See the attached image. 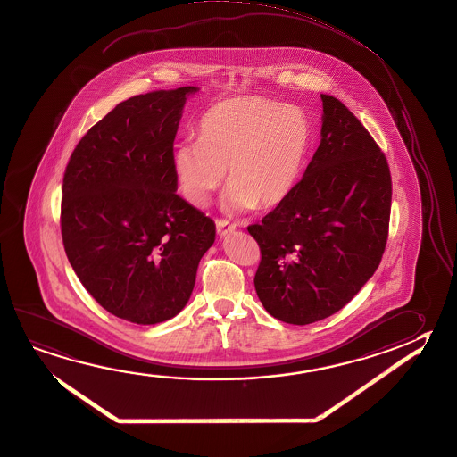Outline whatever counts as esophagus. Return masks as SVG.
<instances>
[{
	"mask_svg": "<svg viewBox=\"0 0 457 457\" xmlns=\"http://www.w3.org/2000/svg\"><path fill=\"white\" fill-rule=\"evenodd\" d=\"M236 229V225H231L228 220H217V231L221 237Z\"/></svg>",
	"mask_w": 457,
	"mask_h": 457,
	"instance_id": "1",
	"label": "esophagus"
}]
</instances>
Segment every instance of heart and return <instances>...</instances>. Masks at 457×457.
Here are the masks:
<instances>
[{
	"label": "heart",
	"mask_w": 457,
	"mask_h": 457,
	"mask_svg": "<svg viewBox=\"0 0 457 457\" xmlns=\"http://www.w3.org/2000/svg\"><path fill=\"white\" fill-rule=\"evenodd\" d=\"M308 115L295 105L260 96L220 101L202 115L199 139L181 141L173 167L186 201L205 207L225 181L226 209H274L287 201L302 177L312 145Z\"/></svg>",
	"instance_id": "heart-1"
}]
</instances>
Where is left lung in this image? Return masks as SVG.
Listing matches in <instances>:
<instances>
[{
  "label": "left lung",
  "mask_w": 457,
  "mask_h": 457,
  "mask_svg": "<svg viewBox=\"0 0 457 457\" xmlns=\"http://www.w3.org/2000/svg\"><path fill=\"white\" fill-rule=\"evenodd\" d=\"M320 145L287 201L248 226L255 290L276 320L304 326L342 310L376 272L388 237L392 177L346 105L320 95Z\"/></svg>",
  "instance_id": "8db88e82"
}]
</instances>
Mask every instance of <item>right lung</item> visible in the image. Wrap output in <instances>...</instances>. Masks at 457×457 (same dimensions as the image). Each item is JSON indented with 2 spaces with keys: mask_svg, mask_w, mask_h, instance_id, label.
<instances>
[{
  "mask_svg": "<svg viewBox=\"0 0 457 457\" xmlns=\"http://www.w3.org/2000/svg\"><path fill=\"white\" fill-rule=\"evenodd\" d=\"M195 87L129 97L81 137L61 204L65 253L104 310L135 324L185 308L215 223L177 194L173 141Z\"/></svg>",
  "mask_w": 457,
  "mask_h": 457,
  "instance_id": "1",
  "label": "right lung"
}]
</instances>
